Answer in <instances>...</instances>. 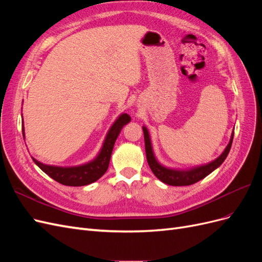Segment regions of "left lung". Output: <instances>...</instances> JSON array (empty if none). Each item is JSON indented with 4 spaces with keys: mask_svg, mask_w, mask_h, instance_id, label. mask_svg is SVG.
<instances>
[{
    "mask_svg": "<svg viewBox=\"0 0 262 262\" xmlns=\"http://www.w3.org/2000/svg\"><path fill=\"white\" fill-rule=\"evenodd\" d=\"M143 133H144V142H145V153H146V160L148 163L149 168L152 169L154 175L163 181L164 184H167L169 186H189L193 185L195 182L207 177L209 173H211L213 170H215L217 167L222 165L227 157L229 149H231L232 143H233V138H234V132L232 133L231 140H229V143L224 149V152L222 153L216 160L213 162L205 164L202 166H198V167L187 169V170H179V169H171L167 168L165 166L161 165L157 162L155 158V155L153 153L152 143H150L149 134L145 126H143Z\"/></svg>",
    "mask_w": 262,
    "mask_h": 262,
    "instance_id": "obj_1",
    "label": "left lung"
}]
</instances>
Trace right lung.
I'll return each mask as SVG.
<instances>
[{"label": "right lung", "instance_id": "obj_1", "mask_svg": "<svg viewBox=\"0 0 262 262\" xmlns=\"http://www.w3.org/2000/svg\"><path fill=\"white\" fill-rule=\"evenodd\" d=\"M131 121L129 115L122 114L118 117L117 120L109 129L104 144L101 146L100 152L97 157L92 162L74 166V167H59V166H51L46 165L40 162H38L33 158L35 164L40 168L47 175L54 179L55 181L64 186H72V187H80L90 185L92 182L98 180L104 173L107 171L110 157H112L113 148L115 142L120 133L123 126ZM23 137L25 140V132H24V124H23Z\"/></svg>", "mask_w": 262, "mask_h": 262}]
</instances>
